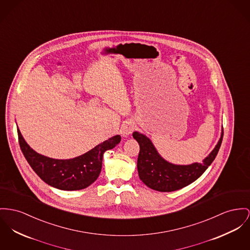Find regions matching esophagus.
Instances as JSON below:
<instances>
[{
  "label": "esophagus",
  "instance_id": "obj_1",
  "mask_svg": "<svg viewBox=\"0 0 250 250\" xmlns=\"http://www.w3.org/2000/svg\"><path fill=\"white\" fill-rule=\"evenodd\" d=\"M134 129H135L134 123L131 120H128V121H125L122 124L121 129H120V133L123 136H129L134 131Z\"/></svg>",
  "mask_w": 250,
  "mask_h": 250
}]
</instances>
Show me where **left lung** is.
Segmentation results:
<instances>
[{"label": "left lung", "instance_id": "left-lung-1", "mask_svg": "<svg viewBox=\"0 0 250 250\" xmlns=\"http://www.w3.org/2000/svg\"><path fill=\"white\" fill-rule=\"evenodd\" d=\"M140 150L137 158V170L141 181L151 189L169 192L180 189L194 182L213 162L222 144L224 131L215 148L202 163L174 165L160 156L150 139L138 132L133 133Z\"/></svg>", "mask_w": 250, "mask_h": 250}]
</instances>
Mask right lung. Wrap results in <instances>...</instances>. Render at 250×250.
<instances>
[{
	"instance_id": "right-lung-1",
	"label": "right lung",
	"mask_w": 250,
	"mask_h": 250,
	"mask_svg": "<svg viewBox=\"0 0 250 250\" xmlns=\"http://www.w3.org/2000/svg\"><path fill=\"white\" fill-rule=\"evenodd\" d=\"M19 144L25 159L45 183L62 190H79L94 183L101 171L103 153L115 148L120 135H115L83 155L72 159H54L36 152L18 129Z\"/></svg>"
}]
</instances>
